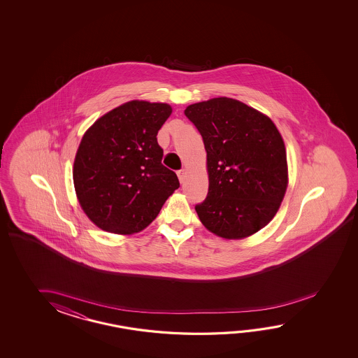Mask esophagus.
I'll use <instances>...</instances> for the list:
<instances>
[{"mask_svg":"<svg viewBox=\"0 0 358 358\" xmlns=\"http://www.w3.org/2000/svg\"><path fill=\"white\" fill-rule=\"evenodd\" d=\"M185 174H187V173H185V170H184V169H182V170H179V171H178V178H179L180 182H182L184 180H185Z\"/></svg>","mask_w":358,"mask_h":358,"instance_id":"1","label":"esophagus"}]
</instances>
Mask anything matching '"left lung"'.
Segmentation results:
<instances>
[{
  "instance_id": "1",
  "label": "left lung",
  "mask_w": 358,
  "mask_h": 358,
  "mask_svg": "<svg viewBox=\"0 0 358 358\" xmlns=\"http://www.w3.org/2000/svg\"><path fill=\"white\" fill-rule=\"evenodd\" d=\"M207 152L208 193L196 205L213 234L241 239L257 233L278 213L288 185L287 153L274 122L228 97L185 108Z\"/></svg>"
}]
</instances>
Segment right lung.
<instances>
[{"instance_id": "1", "label": "right lung", "mask_w": 358, "mask_h": 358, "mask_svg": "<svg viewBox=\"0 0 358 358\" xmlns=\"http://www.w3.org/2000/svg\"><path fill=\"white\" fill-rule=\"evenodd\" d=\"M171 111L168 103L130 101L85 131L73 179L79 203L99 228L141 231L179 188L176 173L161 164L164 150L156 138Z\"/></svg>"}]
</instances>
